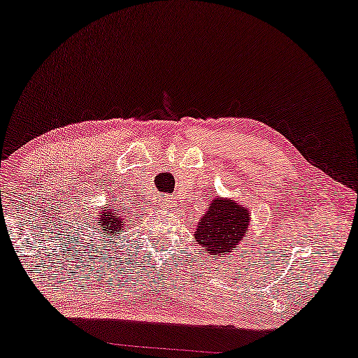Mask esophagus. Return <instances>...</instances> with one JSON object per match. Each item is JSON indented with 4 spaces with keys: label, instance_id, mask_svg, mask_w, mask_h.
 Returning a JSON list of instances; mask_svg holds the SVG:
<instances>
[{
    "label": "esophagus",
    "instance_id": "esophagus-1",
    "mask_svg": "<svg viewBox=\"0 0 358 358\" xmlns=\"http://www.w3.org/2000/svg\"><path fill=\"white\" fill-rule=\"evenodd\" d=\"M163 205H164V206L169 205V198H163Z\"/></svg>",
    "mask_w": 358,
    "mask_h": 358
}]
</instances>
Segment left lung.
Returning <instances> with one entry per match:
<instances>
[{"instance_id": "left-lung-1", "label": "left lung", "mask_w": 358, "mask_h": 358, "mask_svg": "<svg viewBox=\"0 0 358 358\" xmlns=\"http://www.w3.org/2000/svg\"><path fill=\"white\" fill-rule=\"evenodd\" d=\"M250 225V210L230 198H213L195 227L198 246L208 255H229ZM201 255V251H200Z\"/></svg>"}]
</instances>
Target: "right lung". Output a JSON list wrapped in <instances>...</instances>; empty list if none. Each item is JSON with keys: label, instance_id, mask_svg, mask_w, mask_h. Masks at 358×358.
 <instances>
[{"label": "right lung", "instance_id": "obj_1", "mask_svg": "<svg viewBox=\"0 0 358 358\" xmlns=\"http://www.w3.org/2000/svg\"><path fill=\"white\" fill-rule=\"evenodd\" d=\"M97 219V234H101V236H106L103 241L122 236L120 230L124 227V216H122V211L117 206L108 205L106 210L99 211Z\"/></svg>", "mask_w": 358, "mask_h": 358}]
</instances>
